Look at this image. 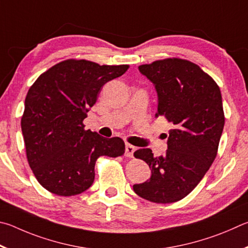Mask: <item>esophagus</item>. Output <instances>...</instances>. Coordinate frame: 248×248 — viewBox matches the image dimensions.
<instances>
[{
    "instance_id": "1",
    "label": "esophagus",
    "mask_w": 248,
    "mask_h": 248,
    "mask_svg": "<svg viewBox=\"0 0 248 248\" xmlns=\"http://www.w3.org/2000/svg\"><path fill=\"white\" fill-rule=\"evenodd\" d=\"M135 150H136L135 147L129 144H126V146H125V155L128 158H132L134 153H135Z\"/></svg>"
}]
</instances>
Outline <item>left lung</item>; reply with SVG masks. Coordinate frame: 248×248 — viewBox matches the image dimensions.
Instances as JSON below:
<instances>
[{"label":"left lung","mask_w":248,"mask_h":248,"mask_svg":"<svg viewBox=\"0 0 248 248\" xmlns=\"http://www.w3.org/2000/svg\"><path fill=\"white\" fill-rule=\"evenodd\" d=\"M140 72L158 93L155 117L173 124L164 155L149 148L134 153L151 169L149 180L133 186L141 198L155 203L187 196L209 170L218 153L224 126L221 91L217 82L190 61L164 59L140 65Z\"/></svg>","instance_id":"8db88e82"}]
</instances>
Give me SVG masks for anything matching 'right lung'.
<instances>
[{
	"label": "right lung",
	"instance_id": "obj_1",
	"mask_svg": "<svg viewBox=\"0 0 248 248\" xmlns=\"http://www.w3.org/2000/svg\"><path fill=\"white\" fill-rule=\"evenodd\" d=\"M128 67L71 59L47 69L30 87L21 132L29 167L42 187L59 196L80 194L93 185L99 157L124 155L123 140L86 131L82 122L103 85Z\"/></svg>",
	"mask_w": 248,
	"mask_h": 248
}]
</instances>
